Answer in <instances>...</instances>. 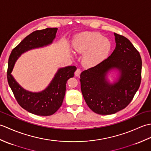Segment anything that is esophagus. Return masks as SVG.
I'll use <instances>...</instances> for the list:
<instances>
[{
    "instance_id": "esophagus-1",
    "label": "esophagus",
    "mask_w": 151,
    "mask_h": 151,
    "mask_svg": "<svg viewBox=\"0 0 151 151\" xmlns=\"http://www.w3.org/2000/svg\"><path fill=\"white\" fill-rule=\"evenodd\" d=\"M81 70L80 69H77L75 73V75L76 76H79L80 75H81Z\"/></svg>"
}]
</instances>
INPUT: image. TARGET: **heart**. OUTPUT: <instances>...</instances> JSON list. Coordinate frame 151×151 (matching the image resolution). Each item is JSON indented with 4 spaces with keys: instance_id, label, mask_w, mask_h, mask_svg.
I'll return each mask as SVG.
<instances>
[{
    "instance_id": "heart-1",
    "label": "heart",
    "mask_w": 151,
    "mask_h": 151,
    "mask_svg": "<svg viewBox=\"0 0 151 151\" xmlns=\"http://www.w3.org/2000/svg\"><path fill=\"white\" fill-rule=\"evenodd\" d=\"M112 47L111 41L96 32L79 35L73 43L76 52L84 54L82 63L87 68L99 65L107 58Z\"/></svg>"
}]
</instances>
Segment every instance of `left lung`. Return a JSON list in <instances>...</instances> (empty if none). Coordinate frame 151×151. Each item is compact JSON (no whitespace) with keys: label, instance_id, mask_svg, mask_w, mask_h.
I'll list each match as a JSON object with an SVG mask.
<instances>
[{"label":"left lung","instance_id":"8db88e82","mask_svg":"<svg viewBox=\"0 0 151 151\" xmlns=\"http://www.w3.org/2000/svg\"><path fill=\"white\" fill-rule=\"evenodd\" d=\"M114 52L99 65L81 74V91L86 104L95 113L114 114L126 108L138 90L142 79V62L132 43L114 33ZM116 69L119 76L110 83L107 74Z\"/></svg>","mask_w":151,"mask_h":151}]
</instances>
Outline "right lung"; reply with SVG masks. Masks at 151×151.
I'll use <instances>...</instances> for the list:
<instances>
[{
    "label": "right lung",
    "mask_w": 151,
    "mask_h": 151,
    "mask_svg": "<svg viewBox=\"0 0 151 151\" xmlns=\"http://www.w3.org/2000/svg\"><path fill=\"white\" fill-rule=\"evenodd\" d=\"M57 30V28H47L31 33L12 50L8 60V82L15 98L22 108L37 115H51L60 108L65 93L67 81L73 77L76 67L67 66L58 69L49 86L40 92H32L24 89L11 73L16 61L21 54L32 49L52 44Z\"/></svg>",
    "instance_id": "1"
}]
</instances>
